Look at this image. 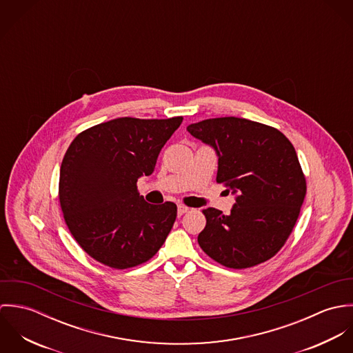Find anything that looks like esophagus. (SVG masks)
I'll list each match as a JSON object with an SVG mask.
<instances>
[{
    "label": "esophagus",
    "instance_id": "1",
    "mask_svg": "<svg viewBox=\"0 0 353 353\" xmlns=\"http://www.w3.org/2000/svg\"><path fill=\"white\" fill-rule=\"evenodd\" d=\"M189 210H190V208H188V206H185V205H179V206H178V216H182V214L188 213Z\"/></svg>",
    "mask_w": 353,
    "mask_h": 353
}]
</instances>
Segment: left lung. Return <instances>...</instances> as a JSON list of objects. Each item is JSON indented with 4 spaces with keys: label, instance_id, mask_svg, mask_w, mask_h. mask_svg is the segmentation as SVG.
<instances>
[{
    "label": "left lung",
    "instance_id": "8db88e82",
    "mask_svg": "<svg viewBox=\"0 0 353 353\" xmlns=\"http://www.w3.org/2000/svg\"><path fill=\"white\" fill-rule=\"evenodd\" d=\"M188 132L216 151V181L235 194L228 216L202 210L200 248L232 269L270 259L291 235L307 190L294 145L280 130L236 117L205 119Z\"/></svg>",
    "mask_w": 353,
    "mask_h": 353
}]
</instances>
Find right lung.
<instances>
[{
	"mask_svg": "<svg viewBox=\"0 0 353 353\" xmlns=\"http://www.w3.org/2000/svg\"><path fill=\"white\" fill-rule=\"evenodd\" d=\"M182 119H111L81 132L65 153L58 189L65 223L81 249L103 265H141L170 234L176 205L148 203L137 179L153 172Z\"/></svg>",
	"mask_w": 353,
	"mask_h": 353,
	"instance_id": "1",
	"label": "right lung"
}]
</instances>
